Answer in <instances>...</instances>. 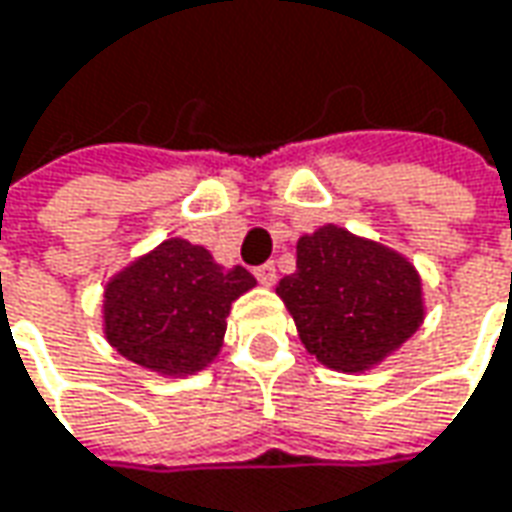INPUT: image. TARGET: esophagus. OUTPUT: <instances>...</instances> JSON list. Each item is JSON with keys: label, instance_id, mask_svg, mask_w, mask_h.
Listing matches in <instances>:
<instances>
[{"label": "esophagus", "instance_id": "obj_1", "mask_svg": "<svg viewBox=\"0 0 512 512\" xmlns=\"http://www.w3.org/2000/svg\"><path fill=\"white\" fill-rule=\"evenodd\" d=\"M255 277L263 283V286H272L274 280H277V269H274V263H263V266H257Z\"/></svg>", "mask_w": 512, "mask_h": 512}]
</instances>
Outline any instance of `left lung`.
<instances>
[{"mask_svg":"<svg viewBox=\"0 0 512 512\" xmlns=\"http://www.w3.org/2000/svg\"><path fill=\"white\" fill-rule=\"evenodd\" d=\"M277 294L303 345L337 371H365L422 323L414 266L337 226L300 238L297 272L280 280Z\"/></svg>","mask_w":512,"mask_h":512,"instance_id":"left-lung-1","label":"left lung"}]
</instances>
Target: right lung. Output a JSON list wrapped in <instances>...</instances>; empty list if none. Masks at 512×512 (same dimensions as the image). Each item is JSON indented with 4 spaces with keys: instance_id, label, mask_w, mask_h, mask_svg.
Instances as JSON below:
<instances>
[{
    "instance_id": "right-lung-1",
    "label": "right lung",
    "mask_w": 512,
    "mask_h": 512,
    "mask_svg": "<svg viewBox=\"0 0 512 512\" xmlns=\"http://www.w3.org/2000/svg\"><path fill=\"white\" fill-rule=\"evenodd\" d=\"M255 286L243 266L223 269L203 246L164 240L107 286V340L161 374H192L218 354L232 300Z\"/></svg>"
}]
</instances>
